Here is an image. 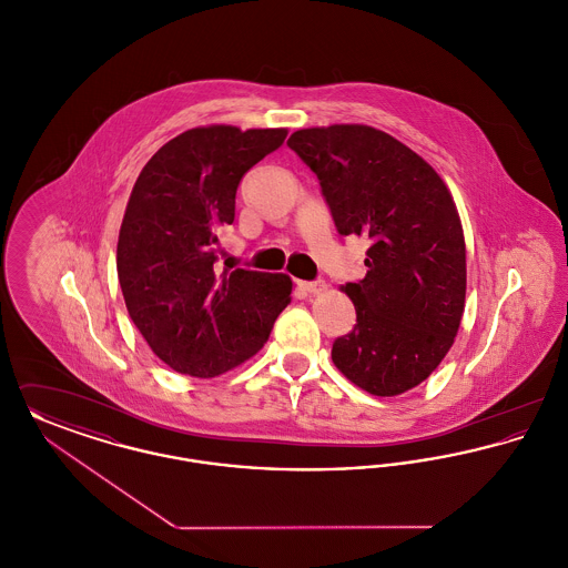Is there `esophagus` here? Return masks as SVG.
Segmentation results:
<instances>
[{
	"mask_svg": "<svg viewBox=\"0 0 568 568\" xmlns=\"http://www.w3.org/2000/svg\"><path fill=\"white\" fill-rule=\"evenodd\" d=\"M302 290L308 292V294H324L325 290H327V283L322 281V278H317V281H306V283H302Z\"/></svg>",
	"mask_w": 568,
	"mask_h": 568,
	"instance_id": "esophagus-1",
	"label": "esophagus"
}]
</instances>
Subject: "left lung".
<instances>
[{
    "instance_id": "8db88e82",
    "label": "left lung",
    "mask_w": 568,
    "mask_h": 568,
    "mask_svg": "<svg viewBox=\"0 0 568 568\" xmlns=\"http://www.w3.org/2000/svg\"><path fill=\"white\" fill-rule=\"evenodd\" d=\"M320 179L336 230L364 236L368 272L341 287L357 324L332 345L334 366L373 396H398L452 349L466 297L456 202L430 163L394 135L341 123L287 140Z\"/></svg>"
}]
</instances>
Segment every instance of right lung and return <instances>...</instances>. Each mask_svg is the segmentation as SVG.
<instances>
[{
	"label": "right lung",
	"mask_w": 568,
	"mask_h": 568,
	"mask_svg": "<svg viewBox=\"0 0 568 568\" xmlns=\"http://www.w3.org/2000/svg\"><path fill=\"white\" fill-rule=\"evenodd\" d=\"M285 128L202 125L165 142L135 179L116 243L128 313L153 353L190 377H219L253 357L292 302V278L216 272V232L232 225L244 174Z\"/></svg>",
	"instance_id": "right-lung-1"
}]
</instances>
